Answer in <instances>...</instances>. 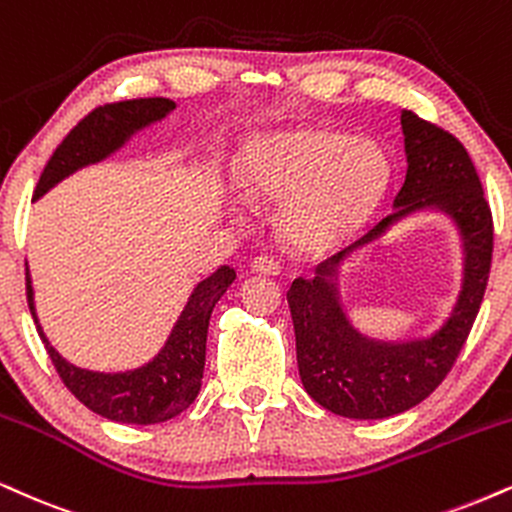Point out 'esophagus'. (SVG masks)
<instances>
[{
    "label": "esophagus",
    "mask_w": 512,
    "mask_h": 512,
    "mask_svg": "<svg viewBox=\"0 0 512 512\" xmlns=\"http://www.w3.org/2000/svg\"><path fill=\"white\" fill-rule=\"evenodd\" d=\"M250 272L264 274V276H276L281 272V264L272 260V257H255V260L250 262Z\"/></svg>",
    "instance_id": "esophagus-1"
}]
</instances>
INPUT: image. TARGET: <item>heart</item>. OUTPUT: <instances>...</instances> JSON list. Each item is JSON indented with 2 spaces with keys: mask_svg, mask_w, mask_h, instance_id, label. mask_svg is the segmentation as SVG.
Returning a JSON list of instances; mask_svg holds the SVG:
<instances>
[{
  "mask_svg": "<svg viewBox=\"0 0 512 512\" xmlns=\"http://www.w3.org/2000/svg\"><path fill=\"white\" fill-rule=\"evenodd\" d=\"M389 186L384 147L331 128L262 135L236 174L240 197L250 205L283 207V236L310 255L348 245L377 214Z\"/></svg>",
  "mask_w": 512,
  "mask_h": 512,
  "instance_id": "heart-1",
  "label": "heart"
}]
</instances>
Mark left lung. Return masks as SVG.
<instances>
[{
  "label": "left lung",
  "instance_id": "1",
  "mask_svg": "<svg viewBox=\"0 0 512 512\" xmlns=\"http://www.w3.org/2000/svg\"><path fill=\"white\" fill-rule=\"evenodd\" d=\"M400 128L408 171L393 214L319 264L312 279H295L288 291L298 372L307 396L350 420H386L422 403L451 372L489 281L494 226L470 155L458 138L408 109L400 112ZM422 211L443 213L459 231L464 279L456 303L429 337L405 342L367 337L342 305V264L376 247L389 230Z\"/></svg>",
  "mask_w": 512,
  "mask_h": 512
}]
</instances>
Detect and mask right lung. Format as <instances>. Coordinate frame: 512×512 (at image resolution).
Returning a JSON list of instances; mask_svg holds the SVG:
<instances>
[{"label":"right lung","mask_w":512,"mask_h":512,"mask_svg":"<svg viewBox=\"0 0 512 512\" xmlns=\"http://www.w3.org/2000/svg\"><path fill=\"white\" fill-rule=\"evenodd\" d=\"M176 109L174 100L166 97H145L107 104L85 116L73 131L61 140V145L49 157L42 171L33 200H40L57 183L90 164H100L131 143L133 135L155 126ZM236 281L231 267H219L217 272L202 279L190 291L181 315L171 326L164 346L145 365L126 372H95L73 365L49 343L35 310V291L30 269L26 267V293L33 322L52 357L61 381L66 384L85 408L97 415L121 424H157L181 415L197 398L205 372L207 329L214 305Z\"/></svg>","instance_id":"add662e5"}]
</instances>
